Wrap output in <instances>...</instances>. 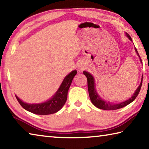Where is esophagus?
Listing matches in <instances>:
<instances>
[{
    "label": "esophagus",
    "instance_id": "esophagus-1",
    "mask_svg": "<svg viewBox=\"0 0 149 149\" xmlns=\"http://www.w3.org/2000/svg\"><path fill=\"white\" fill-rule=\"evenodd\" d=\"M79 68L81 70H82L83 69H84V68H83V67H81V66H79Z\"/></svg>",
    "mask_w": 149,
    "mask_h": 149
}]
</instances>
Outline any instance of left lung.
Masks as SVG:
<instances>
[{"label": "left lung", "instance_id": "left-lung-1", "mask_svg": "<svg viewBox=\"0 0 149 149\" xmlns=\"http://www.w3.org/2000/svg\"><path fill=\"white\" fill-rule=\"evenodd\" d=\"M128 38H129L131 41H132V39L131 38V37L129 35L128 33H126ZM135 51L137 52V55L139 57V58L141 61V59L139 56V54L137 49L135 48ZM84 74L87 77V87H88V91H89V94L90 97V99L91 100V102L93 104H94L96 107L98 108H100V109H102L104 110H114L117 109H120V108H122L123 107H125V106L128 105L130 104L131 102H132L133 100H134L136 97H137V95L139 93V91L141 90V86H142V81H143V78L142 80H141V82L139 85V86L135 91L134 94L132 95V97L127 100H125L124 102H122L121 103H118V104H112V103L110 102H107L105 100H103L101 98H100L99 95H98L97 91H96L95 89V81H94V77L92 76L91 74H90L89 72L84 71Z\"/></svg>", "mask_w": 149, "mask_h": 149}]
</instances>
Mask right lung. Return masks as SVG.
<instances>
[{
  "label": "right lung",
  "mask_w": 149,
  "mask_h": 149,
  "mask_svg": "<svg viewBox=\"0 0 149 149\" xmlns=\"http://www.w3.org/2000/svg\"><path fill=\"white\" fill-rule=\"evenodd\" d=\"M77 74L76 70L72 71L66 75L63 80L61 85L59 87L55 95L51 99L47 102L41 104H27L22 101L18 97L16 96L17 101L24 109L30 112L39 115L52 114L57 112L62 108L66 102L68 97V91L71 85L72 80Z\"/></svg>",
  "instance_id": "right-lung-1"
}]
</instances>
